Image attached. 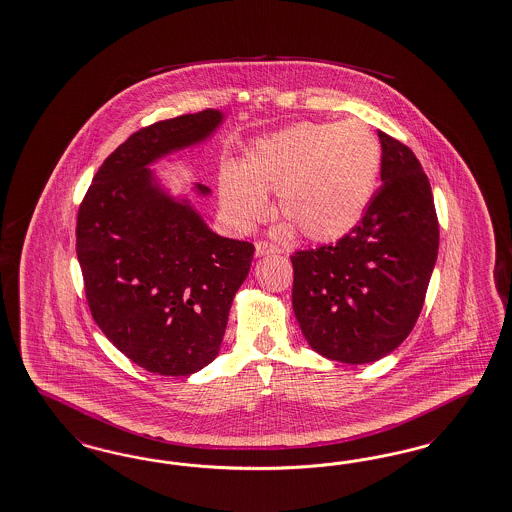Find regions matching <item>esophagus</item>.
<instances>
[{
    "label": "esophagus",
    "instance_id": "1",
    "mask_svg": "<svg viewBox=\"0 0 512 512\" xmlns=\"http://www.w3.org/2000/svg\"><path fill=\"white\" fill-rule=\"evenodd\" d=\"M274 253H280V249L272 244H266V242H257L255 244V255L257 257H265V255H274Z\"/></svg>",
    "mask_w": 512,
    "mask_h": 512
}]
</instances>
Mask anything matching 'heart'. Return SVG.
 <instances>
[{
	"label": "heart",
	"mask_w": 512,
	"mask_h": 512,
	"mask_svg": "<svg viewBox=\"0 0 512 512\" xmlns=\"http://www.w3.org/2000/svg\"><path fill=\"white\" fill-rule=\"evenodd\" d=\"M381 169V144L360 120L297 123L249 148L240 169H225L219 200L226 217L251 230L268 215L266 194L278 192L287 221L312 242H335L364 219Z\"/></svg>",
	"instance_id": "obj_1"
}]
</instances>
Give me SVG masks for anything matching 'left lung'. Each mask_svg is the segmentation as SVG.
Segmentation results:
<instances>
[{
  "instance_id": "1",
  "label": "left lung",
  "mask_w": 512,
  "mask_h": 512,
  "mask_svg": "<svg viewBox=\"0 0 512 512\" xmlns=\"http://www.w3.org/2000/svg\"><path fill=\"white\" fill-rule=\"evenodd\" d=\"M381 183L335 246L291 255L293 312L308 345L343 364H371L400 347L423 308L438 257L429 179L406 144L379 131Z\"/></svg>"
}]
</instances>
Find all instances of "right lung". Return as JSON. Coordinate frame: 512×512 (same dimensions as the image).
I'll return each mask as SVG.
<instances>
[{
    "label": "right lung",
    "instance_id": "add662e5",
    "mask_svg": "<svg viewBox=\"0 0 512 512\" xmlns=\"http://www.w3.org/2000/svg\"><path fill=\"white\" fill-rule=\"evenodd\" d=\"M207 108L148 125L101 165L78 211L76 251L93 320L137 366L186 377L221 350L255 247L215 234L186 194L150 165L213 137ZM198 198L211 190L190 188Z\"/></svg>",
    "mask_w": 512,
    "mask_h": 512
}]
</instances>
